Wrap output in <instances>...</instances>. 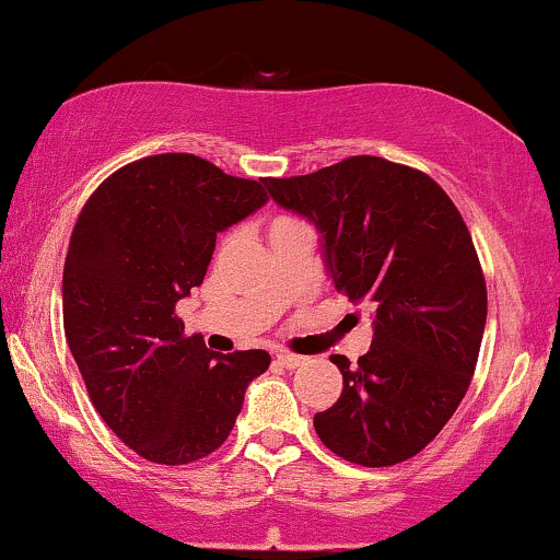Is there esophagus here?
<instances>
[{
    "instance_id": "esophagus-1",
    "label": "esophagus",
    "mask_w": 560,
    "mask_h": 560,
    "mask_svg": "<svg viewBox=\"0 0 560 560\" xmlns=\"http://www.w3.org/2000/svg\"><path fill=\"white\" fill-rule=\"evenodd\" d=\"M276 360H279L284 368H300V365H305V357L292 354V352H276Z\"/></svg>"
}]
</instances>
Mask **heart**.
<instances>
[{
	"instance_id": "b5f03b06",
	"label": "heart",
	"mask_w": 560,
	"mask_h": 560,
	"mask_svg": "<svg viewBox=\"0 0 560 560\" xmlns=\"http://www.w3.org/2000/svg\"><path fill=\"white\" fill-rule=\"evenodd\" d=\"M276 224H279V221H276Z\"/></svg>"
}]
</instances>
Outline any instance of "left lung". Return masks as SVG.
<instances>
[{
    "label": "left lung",
    "instance_id": "left-lung-1",
    "mask_svg": "<svg viewBox=\"0 0 560 560\" xmlns=\"http://www.w3.org/2000/svg\"><path fill=\"white\" fill-rule=\"evenodd\" d=\"M287 211L313 221L339 292L373 302V345L315 415L326 448L362 467L420 454L456 412L480 354L488 292L462 213L425 172L352 156L305 177L268 179Z\"/></svg>",
    "mask_w": 560,
    "mask_h": 560
}]
</instances>
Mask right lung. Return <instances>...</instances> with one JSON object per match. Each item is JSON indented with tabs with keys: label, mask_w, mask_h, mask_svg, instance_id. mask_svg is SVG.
<instances>
[{
	"label": "right lung",
	"mask_w": 560,
	"mask_h": 560,
	"mask_svg": "<svg viewBox=\"0 0 560 560\" xmlns=\"http://www.w3.org/2000/svg\"><path fill=\"white\" fill-rule=\"evenodd\" d=\"M268 179L229 177L192 153L114 172L72 229L65 336L88 396L117 438L156 464H190L226 441L262 349L215 354L174 307L203 284L215 234L266 203Z\"/></svg>",
	"instance_id": "1"
}]
</instances>
